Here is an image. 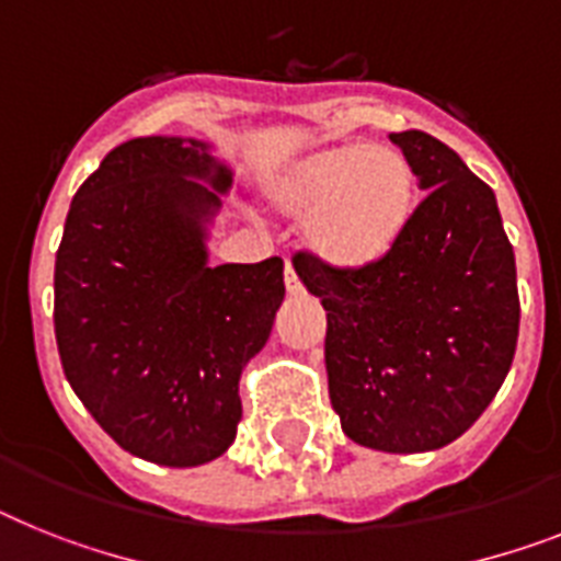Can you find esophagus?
Listing matches in <instances>:
<instances>
[{"label":"esophagus","mask_w":561,"mask_h":561,"mask_svg":"<svg viewBox=\"0 0 561 561\" xmlns=\"http://www.w3.org/2000/svg\"><path fill=\"white\" fill-rule=\"evenodd\" d=\"M284 280H286V291H289V295H300V291H304V284H300L298 272L291 270V263H289V261H286Z\"/></svg>","instance_id":"1"}]
</instances>
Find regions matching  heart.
<instances>
[{"instance_id": "1", "label": "heart", "mask_w": 561, "mask_h": 561, "mask_svg": "<svg viewBox=\"0 0 561 561\" xmlns=\"http://www.w3.org/2000/svg\"><path fill=\"white\" fill-rule=\"evenodd\" d=\"M280 215L337 270H364L390 252L415 208V174L396 148L344 142L304 157L270 192Z\"/></svg>"}]
</instances>
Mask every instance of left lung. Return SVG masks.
Segmentation results:
<instances>
[{"mask_svg":"<svg viewBox=\"0 0 561 561\" xmlns=\"http://www.w3.org/2000/svg\"><path fill=\"white\" fill-rule=\"evenodd\" d=\"M424 201L381 261L337 270L300 252L295 272L327 309L332 410L353 442L427 453L473 427L519 337L516 257L496 194L424 131L390 134Z\"/></svg>","mask_w":561,"mask_h":561,"instance_id":"1","label":"left lung"}]
</instances>
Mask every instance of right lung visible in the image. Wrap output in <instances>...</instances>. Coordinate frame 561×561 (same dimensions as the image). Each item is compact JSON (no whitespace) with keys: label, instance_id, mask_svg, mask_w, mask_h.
<instances>
[{"label":"right lung","instance_id":"right-lung-1","mask_svg":"<svg viewBox=\"0 0 561 561\" xmlns=\"http://www.w3.org/2000/svg\"><path fill=\"white\" fill-rule=\"evenodd\" d=\"M229 186L206 142L137 137L105 157L65 217L54 266L65 378L123 450L154 465L229 450L240 369L284 304L280 257L206 263V220Z\"/></svg>","mask_w":561,"mask_h":561}]
</instances>
